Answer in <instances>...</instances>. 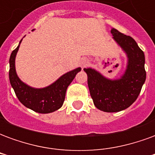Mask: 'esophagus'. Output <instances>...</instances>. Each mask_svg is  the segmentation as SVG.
<instances>
[{
    "label": "esophagus",
    "mask_w": 155,
    "mask_h": 155,
    "mask_svg": "<svg viewBox=\"0 0 155 155\" xmlns=\"http://www.w3.org/2000/svg\"><path fill=\"white\" fill-rule=\"evenodd\" d=\"M88 64H89V61H88L87 59H83V60L81 61V66L82 69L85 67V66H87Z\"/></svg>",
    "instance_id": "esophagus-1"
}]
</instances>
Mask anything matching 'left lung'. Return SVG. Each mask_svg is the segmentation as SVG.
Wrapping results in <instances>:
<instances>
[{
    "label": "left lung",
    "mask_w": 155,
    "mask_h": 155,
    "mask_svg": "<svg viewBox=\"0 0 155 155\" xmlns=\"http://www.w3.org/2000/svg\"><path fill=\"white\" fill-rule=\"evenodd\" d=\"M111 34L128 57L124 74L120 79L110 80L94 69L84 68V71L95 107L104 112H119L130 107L139 96L146 79L145 59L143 51L130 35L114 28Z\"/></svg>",
    "instance_id": "1"
}]
</instances>
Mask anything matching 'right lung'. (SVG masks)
I'll return each instance as SVG.
<instances>
[{
  "instance_id": "1",
  "label": "right lung",
  "mask_w": 155,
  "mask_h": 155,
  "mask_svg": "<svg viewBox=\"0 0 155 155\" xmlns=\"http://www.w3.org/2000/svg\"><path fill=\"white\" fill-rule=\"evenodd\" d=\"M21 41H20V44ZM20 44L12 51L9 61V79L12 88L14 89L15 95L25 107L37 113L48 114L57 110L64 103L67 87L74 80L78 72L81 71V68H76L73 71L67 72L47 87L41 89L32 88L22 82L16 74L15 60Z\"/></svg>"
}]
</instances>
